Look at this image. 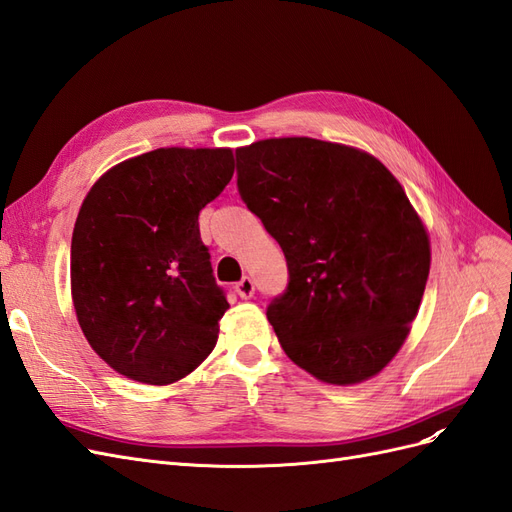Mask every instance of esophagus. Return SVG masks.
Here are the masks:
<instances>
[{"label": "esophagus", "instance_id": "obj_1", "mask_svg": "<svg viewBox=\"0 0 512 512\" xmlns=\"http://www.w3.org/2000/svg\"><path fill=\"white\" fill-rule=\"evenodd\" d=\"M235 290H237V294H239L241 299H250V297H254V290H256L254 280H252V277H247V275H245L241 282H237Z\"/></svg>", "mask_w": 512, "mask_h": 512}]
</instances>
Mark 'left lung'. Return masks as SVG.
<instances>
[{
    "label": "left lung",
    "instance_id": "8db88e82",
    "mask_svg": "<svg viewBox=\"0 0 512 512\" xmlns=\"http://www.w3.org/2000/svg\"><path fill=\"white\" fill-rule=\"evenodd\" d=\"M235 156L241 200L286 256L288 286L267 307L284 352L329 384L376 376L408 337L429 275L404 188L369 153L307 136Z\"/></svg>",
    "mask_w": 512,
    "mask_h": 512
}]
</instances>
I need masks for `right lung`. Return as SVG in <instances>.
Masks as SVG:
<instances>
[{
  "label": "right lung",
  "instance_id": "add662e5",
  "mask_svg": "<svg viewBox=\"0 0 512 512\" xmlns=\"http://www.w3.org/2000/svg\"><path fill=\"white\" fill-rule=\"evenodd\" d=\"M232 173L230 149H153L108 170L83 200L70 247L76 318L126 378L181 380L218 342L228 301L198 213Z\"/></svg>",
  "mask_w": 512,
  "mask_h": 512
}]
</instances>
